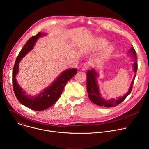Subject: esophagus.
<instances>
[{
    "mask_svg": "<svg viewBox=\"0 0 149 149\" xmlns=\"http://www.w3.org/2000/svg\"><path fill=\"white\" fill-rule=\"evenodd\" d=\"M89 68V64L88 63H85L84 65L82 66V71H86L88 68Z\"/></svg>",
    "mask_w": 149,
    "mask_h": 149,
    "instance_id": "esophagus-1",
    "label": "esophagus"
}]
</instances>
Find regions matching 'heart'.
<instances>
[{
  "instance_id": "heart-1",
  "label": "heart",
  "mask_w": 149,
  "mask_h": 149,
  "mask_svg": "<svg viewBox=\"0 0 149 149\" xmlns=\"http://www.w3.org/2000/svg\"><path fill=\"white\" fill-rule=\"evenodd\" d=\"M108 44V41L103 38H97L95 41V48L101 49L104 47ZM114 51V48L112 45H109L106 46L100 52L99 55L97 56L96 60L99 62H102L105 59L109 58L112 54Z\"/></svg>"
}]
</instances>
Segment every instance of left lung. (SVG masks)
Instances as JSON below:
<instances>
[{
	"instance_id": "left-lung-1",
	"label": "left lung",
	"mask_w": 149,
	"mask_h": 149,
	"mask_svg": "<svg viewBox=\"0 0 149 149\" xmlns=\"http://www.w3.org/2000/svg\"><path fill=\"white\" fill-rule=\"evenodd\" d=\"M128 54L129 56L134 59L133 63V70L136 73L137 70V54L136 52L132 46V47L129 50ZM87 89L88 94L90 100L97 105L101 106V107H115L121 103L125 98L128 96L131 93L134 84V79L136 78V74L134 76V78L132 81L130 87L129 89L128 93H127L124 96L122 97H119L117 99L115 100L114 98L111 100H105L101 96L100 93L99 87L98 86V82L97 81V78L98 77V73L94 70V69H91V70L88 71L87 73Z\"/></svg>"
}]
</instances>
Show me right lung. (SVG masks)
Returning <instances> with one entry per match:
<instances>
[{"instance_id": "obj_1", "label": "right lung", "mask_w": 149, "mask_h": 149, "mask_svg": "<svg viewBox=\"0 0 149 149\" xmlns=\"http://www.w3.org/2000/svg\"><path fill=\"white\" fill-rule=\"evenodd\" d=\"M46 35L39 32L37 35L31 37L20 51L15 61L12 72V84L13 91L18 101L28 108L35 111H42L50 107L54 104L61 97L67 83L77 74L76 68L68 69L62 72L56 80L44 89L39 94L36 96H31L25 92L17 84L16 76L18 73L19 63L27 53L31 51L38 39Z\"/></svg>"}]
</instances>
